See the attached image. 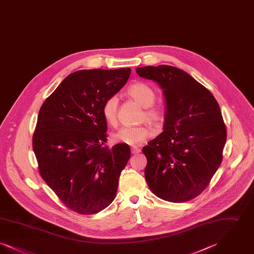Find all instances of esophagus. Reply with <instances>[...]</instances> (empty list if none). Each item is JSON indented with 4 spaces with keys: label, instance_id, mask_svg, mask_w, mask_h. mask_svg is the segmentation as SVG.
Instances as JSON below:
<instances>
[{
    "label": "esophagus",
    "instance_id": "34e87169",
    "mask_svg": "<svg viewBox=\"0 0 254 254\" xmlns=\"http://www.w3.org/2000/svg\"><path fill=\"white\" fill-rule=\"evenodd\" d=\"M140 152H141V149L139 147H137V146H132L131 147V153L132 154H138Z\"/></svg>",
    "mask_w": 254,
    "mask_h": 254
}]
</instances>
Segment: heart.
Masks as SVG:
<instances>
[{"label":"heart","instance_id":"obj_1","mask_svg":"<svg viewBox=\"0 0 254 254\" xmlns=\"http://www.w3.org/2000/svg\"><path fill=\"white\" fill-rule=\"evenodd\" d=\"M128 95L141 106L144 110L143 119L153 126H160L164 122V114L160 109L153 108L156 100L154 90L144 83H135L128 87ZM118 97L108 98L102 108V113L106 122L114 127L117 124ZM150 131L145 126L140 127H124L111 135L112 141L126 145H139L149 137Z\"/></svg>","mask_w":254,"mask_h":254}]
</instances>
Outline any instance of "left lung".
<instances>
[{
  "label": "left lung",
  "instance_id": "left-lung-1",
  "mask_svg": "<svg viewBox=\"0 0 254 254\" xmlns=\"http://www.w3.org/2000/svg\"><path fill=\"white\" fill-rule=\"evenodd\" d=\"M156 82L166 100L164 131L143 147L146 183L157 197L187 202L201 193L221 165L227 128L216 99L180 68L137 67Z\"/></svg>",
  "mask_w": 254,
  "mask_h": 254
}]
</instances>
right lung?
Instances as JSON below:
<instances>
[{"instance_id":"1","label":"right lung","mask_w":254,"mask_h":254,"mask_svg":"<svg viewBox=\"0 0 254 254\" xmlns=\"http://www.w3.org/2000/svg\"><path fill=\"white\" fill-rule=\"evenodd\" d=\"M130 68L69 74L41 107L32 138L39 172L61 201L94 214L114 200L130 147L109 148L102 108L129 78Z\"/></svg>"}]
</instances>
